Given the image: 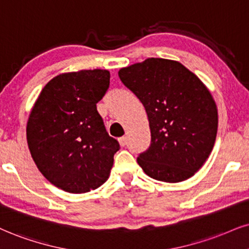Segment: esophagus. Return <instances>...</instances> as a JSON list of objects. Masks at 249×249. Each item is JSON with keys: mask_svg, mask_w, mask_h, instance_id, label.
Returning a JSON list of instances; mask_svg holds the SVG:
<instances>
[{"mask_svg": "<svg viewBox=\"0 0 249 249\" xmlns=\"http://www.w3.org/2000/svg\"><path fill=\"white\" fill-rule=\"evenodd\" d=\"M119 142H120V145H121V146L127 145V137H125V136L120 137V139H119Z\"/></svg>", "mask_w": 249, "mask_h": 249, "instance_id": "obj_1", "label": "esophagus"}]
</instances>
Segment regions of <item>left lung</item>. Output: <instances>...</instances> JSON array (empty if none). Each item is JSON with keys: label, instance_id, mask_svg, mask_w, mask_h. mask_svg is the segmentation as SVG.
Segmentation results:
<instances>
[{"label": "left lung", "instance_id": "obj_1", "mask_svg": "<svg viewBox=\"0 0 249 249\" xmlns=\"http://www.w3.org/2000/svg\"><path fill=\"white\" fill-rule=\"evenodd\" d=\"M119 77L148 114L151 143L137 162L152 179L180 182L213 151L218 113L198 77L177 61L146 59L120 69Z\"/></svg>", "mask_w": 249, "mask_h": 249}]
</instances>
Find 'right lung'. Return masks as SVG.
I'll return each mask as SVG.
<instances>
[{"instance_id":"1","label":"right lung","mask_w":249,"mask_h":249,"mask_svg":"<svg viewBox=\"0 0 249 249\" xmlns=\"http://www.w3.org/2000/svg\"><path fill=\"white\" fill-rule=\"evenodd\" d=\"M109 77L101 69L56 76L31 110L26 127L31 156L46 179L68 193H87L106 182L120 149L97 110Z\"/></svg>"}]
</instances>
